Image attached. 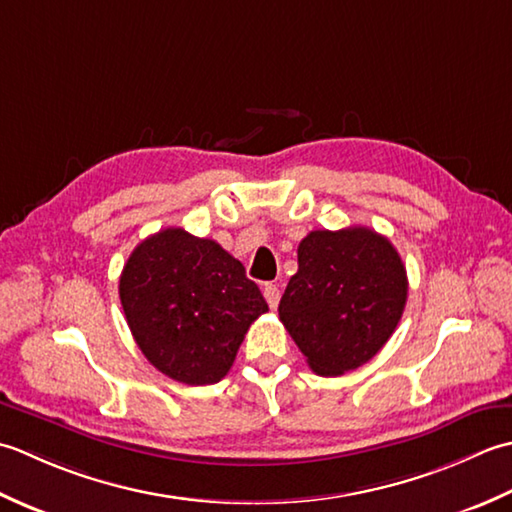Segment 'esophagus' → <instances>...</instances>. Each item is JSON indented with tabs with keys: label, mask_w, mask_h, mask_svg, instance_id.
Returning <instances> with one entry per match:
<instances>
[{
	"label": "esophagus",
	"mask_w": 512,
	"mask_h": 512,
	"mask_svg": "<svg viewBox=\"0 0 512 512\" xmlns=\"http://www.w3.org/2000/svg\"><path fill=\"white\" fill-rule=\"evenodd\" d=\"M263 296H265L267 305H269L271 309H276V307H278V300H280V289H278V285H271V283H267V285L263 287Z\"/></svg>",
	"instance_id": "1"
}]
</instances>
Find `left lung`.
<instances>
[{"label":"left lung","mask_w":512,"mask_h":512,"mask_svg":"<svg viewBox=\"0 0 512 512\" xmlns=\"http://www.w3.org/2000/svg\"><path fill=\"white\" fill-rule=\"evenodd\" d=\"M406 291V269L389 238L369 227L316 229L298 245V271L278 316L311 371L342 375L387 344Z\"/></svg>","instance_id":"left-lung-1"}]
</instances>
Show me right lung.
<instances>
[{"label": "right lung", "mask_w": 512, "mask_h": 512, "mask_svg": "<svg viewBox=\"0 0 512 512\" xmlns=\"http://www.w3.org/2000/svg\"><path fill=\"white\" fill-rule=\"evenodd\" d=\"M119 298L143 356L190 387L225 378L249 325L269 309L241 260L181 227L137 245L121 271Z\"/></svg>", "instance_id": "right-lung-1"}]
</instances>
